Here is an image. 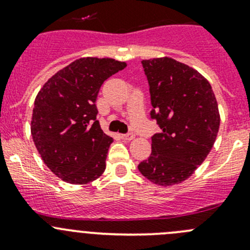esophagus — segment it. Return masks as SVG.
<instances>
[{
  "label": "esophagus",
  "instance_id": "esophagus-1",
  "mask_svg": "<svg viewBox=\"0 0 250 250\" xmlns=\"http://www.w3.org/2000/svg\"><path fill=\"white\" fill-rule=\"evenodd\" d=\"M121 138L125 141H130L134 139V134H132V133H129V134H122L121 135Z\"/></svg>",
  "mask_w": 250,
  "mask_h": 250
}]
</instances>
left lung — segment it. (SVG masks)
<instances>
[{"mask_svg": "<svg viewBox=\"0 0 250 250\" xmlns=\"http://www.w3.org/2000/svg\"><path fill=\"white\" fill-rule=\"evenodd\" d=\"M150 84L151 117L162 132L138 169L151 183L172 186L190 178L210 152L220 125L210 83L197 70L168 57L143 60Z\"/></svg>", "mask_w": 250, "mask_h": 250, "instance_id": "left-lung-1", "label": "left lung"}]
</instances>
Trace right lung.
I'll return each mask as SVG.
<instances>
[{"instance_id": "obj_1", "label": "right lung", "mask_w": 250, "mask_h": 250, "mask_svg": "<svg viewBox=\"0 0 250 250\" xmlns=\"http://www.w3.org/2000/svg\"><path fill=\"white\" fill-rule=\"evenodd\" d=\"M125 66L112 58H81L53 75L36 95L32 140L62 180L85 185L104 173L113 139L100 128L95 102L104 81Z\"/></svg>"}]
</instances>
